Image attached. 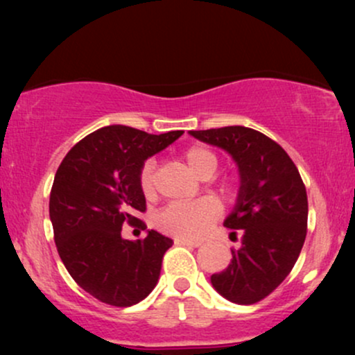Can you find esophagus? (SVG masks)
I'll return each mask as SVG.
<instances>
[{"instance_id": "obj_1", "label": "esophagus", "mask_w": 355, "mask_h": 355, "mask_svg": "<svg viewBox=\"0 0 355 355\" xmlns=\"http://www.w3.org/2000/svg\"><path fill=\"white\" fill-rule=\"evenodd\" d=\"M175 243H177V245H187V247H200L203 242H202V240H191V239L177 237V239H175Z\"/></svg>"}]
</instances>
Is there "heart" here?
Instances as JSON below:
<instances>
[{
    "label": "heart",
    "mask_w": 355,
    "mask_h": 355,
    "mask_svg": "<svg viewBox=\"0 0 355 355\" xmlns=\"http://www.w3.org/2000/svg\"><path fill=\"white\" fill-rule=\"evenodd\" d=\"M183 160L197 177L209 178L218 166V157L209 146L195 145L185 150ZM140 189L146 197H152L155 191V162L148 160L140 173ZM220 214L218 203L211 198H202L197 202L172 203L164 209L155 218V223L165 234L175 237H200L217 220Z\"/></svg>",
    "instance_id": "b5f03b06"
}]
</instances>
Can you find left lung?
I'll return each mask as SVG.
<instances>
[{"instance_id": "1", "label": "left lung", "mask_w": 355, "mask_h": 355, "mask_svg": "<svg viewBox=\"0 0 355 355\" xmlns=\"http://www.w3.org/2000/svg\"><path fill=\"white\" fill-rule=\"evenodd\" d=\"M189 133L225 150L239 168L237 202L223 225L239 230L242 245L210 282L230 302H259L284 282L302 250L309 215L302 178L282 146L257 130L237 125Z\"/></svg>"}]
</instances>
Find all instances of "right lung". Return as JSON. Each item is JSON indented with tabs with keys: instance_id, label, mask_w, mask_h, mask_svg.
Listing matches in <instances>:
<instances>
[{
	"instance_id": "1",
	"label": "right lung",
	"mask_w": 355,
	"mask_h": 355,
	"mask_svg": "<svg viewBox=\"0 0 355 355\" xmlns=\"http://www.w3.org/2000/svg\"><path fill=\"white\" fill-rule=\"evenodd\" d=\"M183 135L110 125L89 133L63 158L50 195V220L61 262L89 295L115 307L144 300L158 282L164 254L173 240L146 232L144 240L121 237L145 211L140 173L146 158ZM146 229V227H145Z\"/></svg>"
}]
</instances>
